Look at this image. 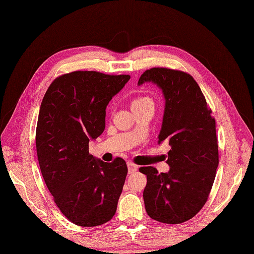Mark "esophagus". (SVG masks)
I'll return each mask as SVG.
<instances>
[{
	"label": "esophagus",
	"mask_w": 254,
	"mask_h": 254,
	"mask_svg": "<svg viewBox=\"0 0 254 254\" xmlns=\"http://www.w3.org/2000/svg\"><path fill=\"white\" fill-rule=\"evenodd\" d=\"M127 168H128V174H132L138 170V166L134 164L133 162H127Z\"/></svg>",
	"instance_id": "1"
}]
</instances>
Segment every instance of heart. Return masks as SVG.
I'll use <instances>...</instances> for the list:
<instances>
[{
	"label": "heart",
	"mask_w": 254,
	"mask_h": 254,
	"mask_svg": "<svg viewBox=\"0 0 254 254\" xmlns=\"http://www.w3.org/2000/svg\"><path fill=\"white\" fill-rule=\"evenodd\" d=\"M150 103H153L150 97L140 95V96L135 97V99L131 103V106H132V108H134V107H139V106L146 105V104H150Z\"/></svg>",
	"instance_id": "obj_1"
}]
</instances>
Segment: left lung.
<instances>
[{
  "label": "left lung",
  "instance_id": "8db88e82",
  "mask_svg": "<svg viewBox=\"0 0 254 254\" xmlns=\"http://www.w3.org/2000/svg\"><path fill=\"white\" fill-rule=\"evenodd\" d=\"M153 82L165 99L159 144L167 140L168 173L142 166L148 216L162 223L190 220L206 204L219 164L216 120L194 78L185 71L153 67L144 71L138 84Z\"/></svg>",
  "mask_w": 254,
  "mask_h": 254
}]
</instances>
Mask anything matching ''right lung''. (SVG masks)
I'll return each instance as SVG.
<instances>
[{"label": "right lung", "instance_id": "1", "mask_svg": "<svg viewBox=\"0 0 254 254\" xmlns=\"http://www.w3.org/2000/svg\"><path fill=\"white\" fill-rule=\"evenodd\" d=\"M129 78L76 70L56 78L44 95L35 136L38 163L56 205L76 225H101L116 213L127 163L95 159L89 141L105 129L108 103Z\"/></svg>", "mask_w": 254, "mask_h": 254}]
</instances>
